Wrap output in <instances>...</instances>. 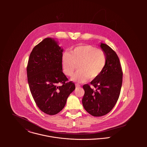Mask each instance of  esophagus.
<instances>
[{
	"instance_id": "34e87169",
	"label": "esophagus",
	"mask_w": 147,
	"mask_h": 147,
	"mask_svg": "<svg viewBox=\"0 0 147 147\" xmlns=\"http://www.w3.org/2000/svg\"><path fill=\"white\" fill-rule=\"evenodd\" d=\"M75 86H76V88H79V87L80 86V85H79V84H76V85H75Z\"/></svg>"
}]
</instances>
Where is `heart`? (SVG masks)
<instances>
[{"mask_svg": "<svg viewBox=\"0 0 147 147\" xmlns=\"http://www.w3.org/2000/svg\"><path fill=\"white\" fill-rule=\"evenodd\" d=\"M106 63L105 52L92 45H81L72 49L69 54L64 53L62 58L63 72L72 75L79 65V69L72 77L75 82L83 83L89 78L94 79L103 71Z\"/></svg>", "mask_w": 147, "mask_h": 147, "instance_id": "b5f03b06", "label": "heart"}]
</instances>
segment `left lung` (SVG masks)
Returning a JSON list of instances; mask_svg holds the SVG:
<instances>
[{"label":"left lung","instance_id":"8db88e82","mask_svg":"<svg viewBox=\"0 0 147 147\" xmlns=\"http://www.w3.org/2000/svg\"><path fill=\"white\" fill-rule=\"evenodd\" d=\"M105 52L106 63L105 68L90 84L83 85L85 91L82 103L85 110L94 117H101L109 113L116 104L122 84L123 72L116 53L107 45L101 43Z\"/></svg>","mask_w":147,"mask_h":147}]
</instances>
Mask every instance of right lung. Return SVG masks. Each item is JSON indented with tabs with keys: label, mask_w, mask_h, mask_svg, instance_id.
Segmentation results:
<instances>
[{
	"label": "right lung",
	"mask_w": 147,
	"mask_h": 147,
	"mask_svg": "<svg viewBox=\"0 0 147 147\" xmlns=\"http://www.w3.org/2000/svg\"><path fill=\"white\" fill-rule=\"evenodd\" d=\"M63 50L54 38L44 39L32 50L27 65L28 82L34 100L45 114H58L75 85L63 74ZM59 83L63 84L58 86Z\"/></svg>",
	"instance_id": "1"
}]
</instances>
